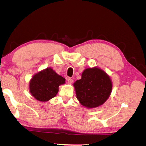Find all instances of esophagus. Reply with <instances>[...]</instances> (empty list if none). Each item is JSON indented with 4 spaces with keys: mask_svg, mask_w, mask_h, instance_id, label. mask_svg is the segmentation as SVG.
<instances>
[{
    "mask_svg": "<svg viewBox=\"0 0 146 146\" xmlns=\"http://www.w3.org/2000/svg\"><path fill=\"white\" fill-rule=\"evenodd\" d=\"M67 81H68V82L69 84H71V83L73 82V80H72V78H67Z\"/></svg>",
    "mask_w": 146,
    "mask_h": 146,
    "instance_id": "esophagus-1",
    "label": "esophagus"
}]
</instances>
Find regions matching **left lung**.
Instances as JSON below:
<instances>
[{
    "mask_svg": "<svg viewBox=\"0 0 146 146\" xmlns=\"http://www.w3.org/2000/svg\"><path fill=\"white\" fill-rule=\"evenodd\" d=\"M77 98L87 108L103 105L112 91V82L108 75L98 67L83 70L82 78L74 83Z\"/></svg>",
    "mask_w": 146,
    "mask_h": 146,
    "instance_id": "1",
    "label": "left lung"
}]
</instances>
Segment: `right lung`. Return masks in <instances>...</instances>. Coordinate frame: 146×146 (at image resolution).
I'll list each match as a JSON object with an SVG mask.
<instances>
[{
	"instance_id": "right-lung-1",
	"label": "right lung",
	"mask_w": 146,
	"mask_h": 146,
	"mask_svg": "<svg viewBox=\"0 0 146 146\" xmlns=\"http://www.w3.org/2000/svg\"><path fill=\"white\" fill-rule=\"evenodd\" d=\"M65 83V78L57 74L51 68L35 74L29 83V90L35 99L47 102L56 96L59 86Z\"/></svg>"
}]
</instances>
